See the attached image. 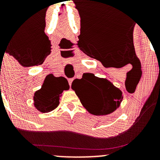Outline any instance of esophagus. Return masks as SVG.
<instances>
[{
    "label": "esophagus",
    "mask_w": 160,
    "mask_h": 160,
    "mask_svg": "<svg viewBox=\"0 0 160 160\" xmlns=\"http://www.w3.org/2000/svg\"><path fill=\"white\" fill-rule=\"evenodd\" d=\"M73 80H74V79H69V80H68V82H69V85H70V86H71V83H72Z\"/></svg>",
    "instance_id": "esophagus-1"
}]
</instances>
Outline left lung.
I'll use <instances>...</instances> for the list:
<instances>
[{"mask_svg": "<svg viewBox=\"0 0 160 160\" xmlns=\"http://www.w3.org/2000/svg\"><path fill=\"white\" fill-rule=\"evenodd\" d=\"M71 89L86 111L95 116L113 113L120 108L123 98L122 91L111 81L92 73L83 74L80 80H74Z\"/></svg>", "mask_w": 160, "mask_h": 160, "instance_id": "left-lung-1", "label": "left lung"}]
</instances>
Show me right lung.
Here are the masks:
<instances>
[{"label": "right lung", "instance_id": "add662e5", "mask_svg": "<svg viewBox=\"0 0 160 160\" xmlns=\"http://www.w3.org/2000/svg\"><path fill=\"white\" fill-rule=\"evenodd\" d=\"M68 82L65 78H56L49 74L45 79L41 88L34 92V106L41 113L53 111L59 104V99L64 90H68Z\"/></svg>", "mask_w": 160, "mask_h": 160}]
</instances>
